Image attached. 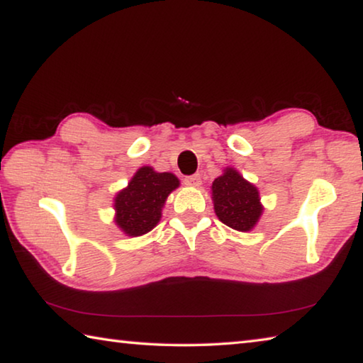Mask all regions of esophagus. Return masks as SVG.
<instances>
[{"mask_svg":"<svg viewBox=\"0 0 363 363\" xmlns=\"http://www.w3.org/2000/svg\"><path fill=\"white\" fill-rule=\"evenodd\" d=\"M184 184H186V186H190V187H199L201 184V177H200V174L187 176V177H184Z\"/></svg>","mask_w":363,"mask_h":363,"instance_id":"esophagus-1","label":"esophagus"}]
</instances>
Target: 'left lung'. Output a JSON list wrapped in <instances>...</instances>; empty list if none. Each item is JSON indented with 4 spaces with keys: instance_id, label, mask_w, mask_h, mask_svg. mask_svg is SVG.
<instances>
[{
    "instance_id": "1",
    "label": "left lung",
    "mask_w": 363,
    "mask_h": 363,
    "mask_svg": "<svg viewBox=\"0 0 363 363\" xmlns=\"http://www.w3.org/2000/svg\"><path fill=\"white\" fill-rule=\"evenodd\" d=\"M214 211L219 220L235 230H251L259 219L262 206L257 189L245 181L235 169L227 168L213 182Z\"/></svg>"
}]
</instances>
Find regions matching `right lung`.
I'll use <instances>...</instances> for the list:
<instances>
[{"label": "right lung", "mask_w": 363, "mask_h": 363, "mask_svg": "<svg viewBox=\"0 0 363 363\" xmlns=\"http://www.w3.org/2000/svg\"><path fill=\"white\" fill-rule=\"evenodd\" d=\"M177 186L179 179L174 174L155 173L150 167L140 168L128 187L116 195L115 223L128 235H144L158 224L164 200Z\"/></svg>", "instance_id": "right-lung-1"}]
</instances>
